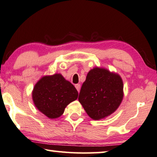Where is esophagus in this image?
Returning <instances> with one entry per match:
<instances>
[{
	"label": "esophagus",
	"mask_w": 157,
	"mask_h": 157,
	"mask_svg": "<svg viewBox=\"0 0 157 157\" xmlns=\"http://www.w3.org/2000/svg\"><path fill=\"white\" fill-rule=\"evenodd\" d=\"M75 88H76L77 91L79 92V91H80V89H81V85L80 84H76L75 85Z\"/></svg>",
	"instance_id": "esophagus-1"
}]
</instances>
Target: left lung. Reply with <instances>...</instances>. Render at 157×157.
I'll return each instance as SVG.
<instances>
[{"instance_id":"left-lung-1","label":"left lung","mask_w":157,"mask_h":157,"mask_svg":"<svg viewBox=\"0 0 157 157\" xmlns=\"http://www.w3.org/2000/svg\"><path fill=\"white\" fill-rule=\"evenodd\" d=\"M123 98V83L118 74L102 68L88 72L78 101L90 117L100 120L115 111Z\"/></svg>"}]
</instances>
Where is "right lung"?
<instances>
[{
    "label": "right lung",
    "instance_id": "add662e5",
    "mask_svg": "<svg viewBox=\"0 0 157 157\" xmlns=\"http://www.w3.org/2000/svg\"><path fill=\"white\" fill-rule=\"evenodd\" d=\"M78 95L75 87L60 74L42 77L33 91L35 106L51 119L63 115L65 107Z\"/></svg>",
    "mask_w": 157,
    "mask_h": 157
}]
</instances>
